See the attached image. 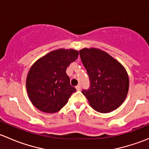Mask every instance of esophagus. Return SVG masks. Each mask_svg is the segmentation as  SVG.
<instances>
[{"label":"esophagus","mask_w":149,"mask_h":149,"mask_svg":"<svg viewBox=\"0 0 149 149\" xmlns=\"http://www.w3.org/2000/svg\"><path fill=\"white\" fill-rule=\"evenodd\" d=\"M76 90H77V91H81V86L80 85H78V86H76Z\"/></svg>","instance_id":"obj_1"}]
</instances>
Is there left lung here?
I'll list each match as a JSON object with an SVG mask.
<instances>
[{
    "label": "left lung",
    "instance_id": "1",
    "mask_svg": "<svg viewBox=\"0 0 149 149\" xmlns=\"http://www.w3.org/2000/svg\"><path fill=\"white\" fill-rule=\"evenodd\" d=\"M79 53L89 78V88L82 91L89 104L101 113L116 109L128 92L129 78L125 68L100 49L84 48Z\"/></svg>",
    "mask_w": 149,
    "mask_h": 149
}]
</instances>
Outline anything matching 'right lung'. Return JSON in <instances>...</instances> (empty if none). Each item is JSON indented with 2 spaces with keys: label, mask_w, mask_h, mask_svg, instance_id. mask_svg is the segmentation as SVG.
Here are the masks:
<instances>
[{
  "label": "right lung",
  "mask_w": 149,
  "mask_h": 149,
  "mask_svg": "<svg viewBox=\"0 0 149 149\" xmlns=\"http://www.w3.org/2000/svg\"><path fill=\"white\" fill-rule=\"evenodd\" d=\"M79 52L58 49L37 60L26 77V90L35 107L47 113H55L67 104L76 88L70 84L66 69L75 61Z\"/></svg>",
  "instance_id": "1"
}]
</instances>
